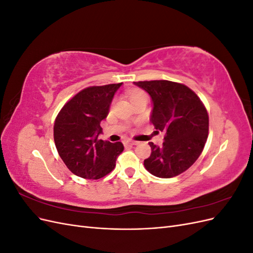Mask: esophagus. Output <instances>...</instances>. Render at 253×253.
<instances>
[{
  "mask_svg": "<svg viewBox=\"0 0 253 253\" xmlns=\"http://www.w3.org/2000/svg\"><path fill=\"white\" fill-rule=\"evenodd\" d=\"M126 144H127V145H136V144H138V142L134 141V140H127V141H126Z\"/></svg>",
  "mask_w": 253,
  "mask_h": 253,
  "instance_id": "esophagus-1",
  "label": "esophagus"
}]
</instances>
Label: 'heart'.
Masks as SVG:
<instances>
[{
	"label": "heart",
	"mask_w": 253,
	"mask_h": 253,
	"mask_svg": "<svg viewBox=\"0 0 253 253\" xmlns=\"http://www.w3.org/2000/svg\"><path fill=\"white\" fill-rule=\"evenodd\" d=\"M127 97L129 99V101H131V103H133L137 100H140V99H143V98L148 99V96H147V94H145V91L140 88L129 89L127 91Z\"/></svg>",
	"instance_id": "heart-1"
}]
</instances>
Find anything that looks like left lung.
<instances>
[{
    "instance_id": "left-lung-1",
    "label": "left lung",
    "mask_w": 253,
    "mask_h": 253,
    "mask_svg": "<svg viewBox=\"0 0 253 253\" xmlns=\"http://www.w3.org/2000/svg\"><path fill=\"white\" fill-rule=\"evenodd\" d=\"M134 83L151 96V122L157 131L165 133L160 147L149 142L152 152L144 160L145 169L160 178H171L187 171L202 154L208 138L206 106L185 84L168 80Z\"/></svg>"
}]
</instances>
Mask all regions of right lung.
<instances>
[{
    "mask_svg": "<svg viewBox=\"0 0 253 253\" xmlns=\"http://www.w3.org/2000/svg\"><path fill=\"white\" fill-rule=\"evenodd\" d=\"M122 83L88 86L70 99L57 115L53 139L61 159L72 173L99 179L111 173L125 147L99 139L100 122L110 111L113 97Z\"/></svg>",
    "mask_w": 253,
    "mask_h": 253,
    "instance_id": "1",
    "label": "right lung"
}]
</instances>
